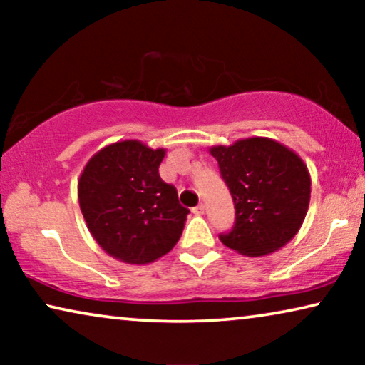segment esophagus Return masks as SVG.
I'll list each match as a JSON object with an SVG mask.
<instances>
[{
    "label": "esophagus",
    "instance_id": "34e87169",
    "mask_svg": "<svg viewBox=\"0 0 365 365\" xmlns=\"http://www.w3.org/2000/svg\"><path fill=\"white\" fill-rule=\"evenodd\" d=\"M192 212L196 214V216H202V214L206 212V207H204V204H197L196 207H192Z\"/></svg>",
    "mask_w": 365,
    "mask_h": 365
}]
</instances>
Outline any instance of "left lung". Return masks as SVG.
<instances>
[{"label":"left lung","instance_id":"8db88e82","mask_svg":"<svg viewBox=\"0 0 365 365\" xmlns=\"http://www.w3.org/2000/svg\"><path fill=\"white\" fill-rule=\"evenodd\" d=\"M211 154L236 209L234 226L219 234L224 246L257 257L291 241L311 199V176L302 159L267 138L214 146Z\"/></svg>","mask_w":365,"mask_h":365}]
</instances>
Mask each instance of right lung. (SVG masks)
I'll use <instances>...</instances> for the list:
<instances>
[{"label": "right lung", "instance_id": "1", "mask_svg": "<svg viewBox=\"0 0 365 365\" xmlns=\"http://www.w3.org/2000/svg\"><path fill=\"white\" fill-rule=\"evenodd\" d=\"M164 149L139 141L109 144L89 159L78 182L84 221L109 256L148 264L181 237L189 209L159 176Z\"/></svg>", "mask_w": 365, "mask_h": 365}]
</instances>
